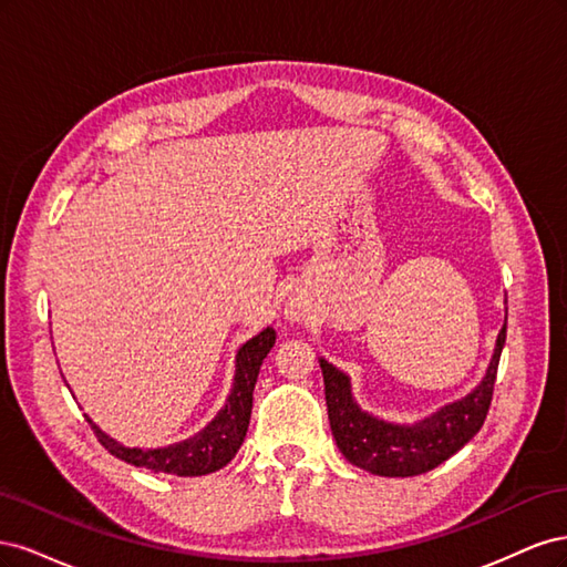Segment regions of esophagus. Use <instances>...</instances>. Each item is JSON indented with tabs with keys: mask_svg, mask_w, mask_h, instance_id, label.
Listing matches in <instances>:
<instances>
[{
	"mask_svg": "<svg viewBox=\"0 0 567 567\" xmlns=\"http://www.w3.org/2000/svg\"><path fill=\"white\" fill-rule=\"evenodd\" d=\"M290 315H293V317H296V312H293V310H290Z\"/></svg>",
	"mask_w": 567,
	"mask_h": 567,
	"instance_id": "34e87169",
	"label": "esophagus"
}]
</instances>
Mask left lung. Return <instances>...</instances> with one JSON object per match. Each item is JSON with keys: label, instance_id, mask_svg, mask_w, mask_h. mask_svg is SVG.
Segmentation results:
<instances>
[{"label": "left lung", "instance_id": "obj_1", "mask_svg": "<svg viewBox=\"0 0 567 567\" xmlns=\"http://www.w3.org/2000/svg\"><path fill=\"white\" fill-rule=\"evenodd\" d=\"M506 342V326L496 336V348L480 385L427 419L404 425L371 416L352 400L350 379L333 364L319 359L323 373L326 406L338 450L357 468L385 477H411L433 471L456 454L483 427Z\"/></svg>", "mask_w": 567, "mask_h": 567}]
</instances>
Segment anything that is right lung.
Listing matches in <instances>:
<instances>
[{
	"instance_id": "obj_1",
	"label": "right lung",
	"mask_w": 567,
	"mask_h": 567,
	"mask_svg": "<svg viewBox=\"0 0 567 567\" xmlns=\"http://www.w3.org/2000/svg\"><path fill=\"white\" fill-rule=\"evenodd\" d=\"M274 340H277V333H274L271 326H267L265 331L250 338L246 346L238 350L234 385L225 409H219V414L194 437L167 444V447H158V450L125 447V444L115 442L113 437H109L104 431H101L90 416L84 419H87V423L92 425L96 440L104 444L113 456L132 463V466L148 468L153 473L179 475V477L215 473L221 466H227V463L236 456V452L241 450L244 437L248 433V423H250L252 390L257 383V373H260L265 357L274 348Z\"/></svg>"
}]
</instances>
